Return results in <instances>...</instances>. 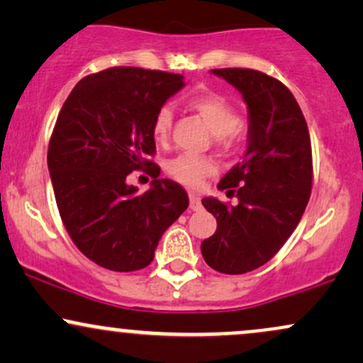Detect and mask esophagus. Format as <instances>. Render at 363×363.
<instances>
[{
    "label": "esophagus",
    "instance_id": "34e87169",
    "mask_svg": "<svg viewBox=\"0 0 363 363\" xmlns=\"http://www.w3.org/2000/svg\"><path fill=\"white\" fill-rule=\"evenodd\" d=\"M189 206H191V210H194V211L201 210V208H203V205H201V199H199L198 196H196L194 193H191V194H189Z\"/></svg>",
    "mask_w": 363,
    "mask_h": 363
}]
</instances>
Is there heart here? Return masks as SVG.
Instances as JSON below:
<instances>
[{
	"mask_svg": "<svg viewBox=\"0 0 363 363\" xmlns=\"http://www.w3.org/2000/svg\"><path fill=\"white\" fill-rule=\"evenodd\" d=\"M189 107L201 116L206 126L222 145H232L237 138V124H239V116L230 102L220 94L196 95L189 101ZM170 128H172V109L169 106L160 107L153 118L152 133L153 138L158 143H165L170 136ZM216 170L215 162L208 157L196 155H179L167 164V172L172 179H176L181 184L189 187H198L201 181Z\"/></svg>",
	"mask_w": 363,
	"mask_h": 363,
	"instance_id": "b5f03b06",
	"label": "heart"
}]
</instances>
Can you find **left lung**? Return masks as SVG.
<instances>
[{"label": "left lung", "instance_id": "left-lung-1", "mask_svg": "<svg viewBox=\"0 0 363 363\" xmlns=\"http://www.w3.org/2000/svg\"><path fill=\"white\" fill-rule=\"evenodd\" d=\"M230 83L247 106V148L218 182L237 196L225 205L208 196L203 206L216 232L201 242L210 268L242 274L268 262L289 240L311 198L312 150L306 118L281 82L256 69H211Z\"/></svg>", "mask_w": 363, "mask_h": 363}]
</instances>
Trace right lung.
I'll return each instance as SVG.
<instances>
[{
  "label": "right lung",
  "mask_w": 363,
  "mask_h": 363,
  "mask_svg": "<svg viewBox=\"0 0 363 363\" xmlns=\"http://www.w3.org/2000/svg\"><path fill=\"white\" fill-rule=\"evenodd\" d=\"M184 85L182 74L118 66L78 82L57 116L48 152L57 210L74 245L102 268L148 266L189 206L182 186L158 179L148 160L153 118ZM145 167L154 181L138 194L125 177Z\"/></svg>",
  "instance_id": "right-lung-1"
}]
</instances>
